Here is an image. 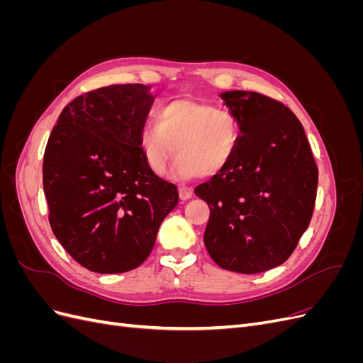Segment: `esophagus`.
<instances>
[{
    "label": "esophagus",
    "instance_id": "34e87169",
    "mask_svg": "<svg viewBox=\"0 0 363 363\" xmlns=\"http://www.w3.org/2000/svg\"><path fill=\"white\" fill-rule=\"evenodd\" d=\"M194 194V189L189 188V186H184L182 184L179 188V195H180V200H189Z\"/></svg>",
    "mask_w": 363,
    "mask_h": 363
}]
</instances>
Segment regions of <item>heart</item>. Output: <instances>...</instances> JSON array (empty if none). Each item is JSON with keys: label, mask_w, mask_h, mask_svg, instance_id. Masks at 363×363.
I'll use <instances>...</instances> for the list:
<instances>
[{"label": "heart", "mask_w": 363, "mask_h": 363, "mask_svg": "<svg viewBox=\"0 0 363 363\" xmlns=\"http://www.w3.org/2000/svg\"><path fill=\"white\" fill-rule=\"evenodd\" d=\"M239 139L236 118L213 104L177 98L160 106L155 125L139 133V148L151 171L163 174L169 160L179 156L175 171L183 177H203L225 169Z\"/></svg>", "instance_id": "obj_1"}]
</instances>
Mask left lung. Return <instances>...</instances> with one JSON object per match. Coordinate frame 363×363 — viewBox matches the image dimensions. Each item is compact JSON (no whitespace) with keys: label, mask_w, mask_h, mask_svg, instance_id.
Listing matches in <instances>:
<instances>
[{"label":"left lung","mask_w":363,"mask_h":363,"mask_svg":"<svg viewBox=\"0 0 363 363\" xmlns=\"http://www.w3.org/2000/svg\"><path fill=\"white\" fill-rule=\"evenodd\" d=\"M221 96L240 135L225 169L195 188L211 208L204 245L221 268L257 274L286 262L309 227L318 167L289 107L257 92Z\"/></svg>","instance_id":"obj_1"}]
</instances>
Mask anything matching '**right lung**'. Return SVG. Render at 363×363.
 Segmentation results:
<instances>
[{"label":"right lung","instance_id":"1","mask_svg":"<svg viewBox=\"0 0 363 363\" xmlns=\"http://www.w3.org/2000/svg\"><path fill=\"white\" fill-rule=\"evenodd\" d=\"M155 96L112 84L63 108L43 152V192L54 236L86 269L138 268L179 203L177 186L150 169L139 148Z\"/></svg>","mask_w":363,"mask_h":363}]
</instances>
